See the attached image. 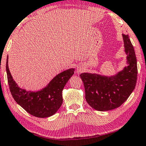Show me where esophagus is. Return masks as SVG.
<instances>
[{
    "mask_svg": "<svg viewBox=\"0 0 146 146\" xmlns=\"http://www.w3.org/2000/svg\"><path fill=\"white\" fill-rule=\"evenodd\" d=\"M82 72H83V68H81V67H78L77 68V70H76V72H77L78 74H80Z\"/></svg>",
    "mask_w": 146,
    "mask_h": 146,
    "instance_id": "34e87169",
    "label": "esophagus"
}]
</instances>
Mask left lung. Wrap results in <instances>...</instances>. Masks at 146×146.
Instances as JSON below:
<instances>
[{
	"label": "left lung",
	"mask_w": 146,
	"mask_h": 146,
	"mask_svg": "<svg viewBox=\"0 0 146 146\" xmlns=\"http://www.w3.org/2000/svg\"><path fill=\"white\" fill-rule=\"evenodd\" d=\"M128 66L111 77L82 73L80 78L85 87V99L90 107L99 111L113 110L122 105L134 90L137 80V62L129 37L123 34Z\"/></svg>",
	"instance_id": "1"
}]
</instances>
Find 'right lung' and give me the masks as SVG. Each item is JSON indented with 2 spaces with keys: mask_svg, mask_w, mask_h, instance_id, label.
Segmentation results:
<instances>
[{
  "mask_svg": "<svg viewBox=\"0 0 146 146\" xmlns=\"http://www.w3.org/2000/svg\"><path fill=\"white\" fill-rule=\"evenodd\" d=\"M6 61V72L11 94L13 99L26 112L38 118H46L56 113L63 103L62 91L74 73L70 68L57 75L49 84L40 91H26L18 87L11 76Z\"/></svg>",
  "mask_w": 146,
  "mask_h": 146,
  "instance_id": "1",
  "label": "right lung"
}]
</instances>
